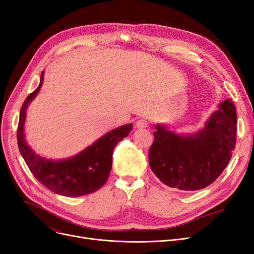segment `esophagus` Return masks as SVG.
<instances>
[{"label": "esophagus", "instance_id": "obj_1", "mask_svg": "<svg viewBox=\"0 0 254 254\" xmlns=\"http://www.w3.org/2000/svg\"><path fill=\"white\" fill-rule=\"evenodd\" d=\"M136 127H137L138 128H145V127H148V122H147V120H146V119L141 118V119L137 120Z\"/></svg>", "mask_w": 254, "mask_h": 254}]
</instances>
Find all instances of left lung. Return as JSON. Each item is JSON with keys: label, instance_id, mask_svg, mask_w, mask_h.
Wrapping results in <instances>:
<instances>
[{"label": "left lung", "instance_id": "left-lung-1", "mask_svg": "<svg viewBox=\"0 0 254 254\" xmlns=\"http://www.w3.org/2000/svg\"><path fill=\"white\" fill-rule=\"evenodd\" d=\"M149 149V165L169 188L203 190L214 182L231 161L237 140V113L225 100L205 127L193 135H177L157 125Z\"/></svg>", "mask_w": 254, "mask_h": 254}]
</instances>
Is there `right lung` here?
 Masks as SVG:
<instances>
[{
    "label": "right lung",
    "instance_id": "right-lung-1",
    "mask_svg": "<svg viewBox=\"0 0 254 254\" xmlns=\"http://www.w3.org/2000/svg\"><path fill=\"white\" fill-rule=\"evenodd\" d=\"M40 84L22 104L17 127L19 151L35 178L52 192L64 196H82L100 190L106 183L112 168V154L118 142L126 138L132 125H125L107 132L80 153L62 161H53L37 154L24 139L25 112L29 104L38 95Z\"/></svg>",
    "mask_w": 254,
    "mask_h": 254
}]
</instances>
